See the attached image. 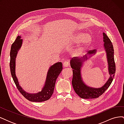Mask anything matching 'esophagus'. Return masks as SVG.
I'll return each mask as SVG.
<instances>
[{"instance_id":"34e87169","label":"esophagus","mask_w":124,"mask_h":124,"mask_svg":"<svg viewBox=\"0 0 124 124\" xmlns=\"http://www.w3.org/2000/svg\"><path fill=\"white\" fill-rule=\"evenodd\" d=\"M69 66V63L68 62H65L63 63V66L64 67H67Z\"/></svg>"}]
</instances>
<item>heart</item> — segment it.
<instances>
[{"label":"heart","mask_w":124,"mask_h":124,"mask_svg":"<svg viewBox=\"0 0 124 124\" xmlns=\"http://www.w3.org/2000/svg\"><path fill=\"white\" fill-rule=\"evenodd\" d=\"M92 37L89 33H84L83 32H77L72 36L71 40V44L79 45L75 48L72 52L74 56H80L87 49L91 44Z\"/></svg>","instance_id":"b5f03b06"}]
</instances>
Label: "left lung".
<instances>
[{
    "label": "left lung",
    "mask_w": 124,
    "mask_h": 124,
    "mask_svg": "<svg viewBox=\"0 0 124 124\" xmlns=\"http://www.w3.org/2000/svg\"><path fill=\"white\" fill-rule=\"evenodd\" d=\"M103 47L106 52L108 64V71L110 77L106 83L100 88H93L86 85L82 80L81 68L84 62L89 59L92 56L96 54L97 50L89 51L87 54L82 58H73L70 61V66L73 69L72 84L75 92L80 98L83 99L97 98L102 94L109 87L113 81L115 73V63L114 58V48L110 39L104 32H103Z\"/></svg>",
    "instance_id": "left-lung-1"
}]
</instances>
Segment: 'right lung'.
<instances>
[{
    "label": "right lung",
    "instance_id": "1",
    "mask_svg": "<svg viewBox=\"0 0 124 124\" xmlns=\"http://www.w3.org/2000/svg\"><path fill=\"white\" fill-rule=\"evenodd\" d=\"M21 36H18L12 44L10 51V67L11 76L18 91L25 98L32 102H42L49 99L53 93L56 79L62 69V64L58 62L51 66L47 71L46 82L41 92L37 93H28L25 91L20 86L16 74V59L18 51L21 48L23 40Z\"/></svg>",
    "mask_w": 124,
    "mask_h": 124
}]
</instances>
